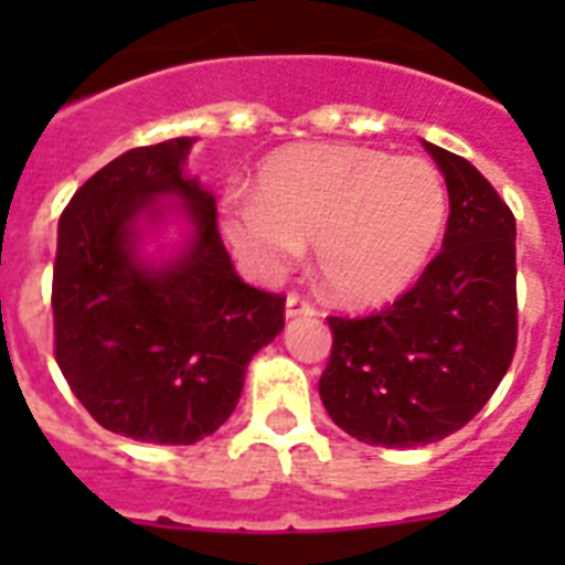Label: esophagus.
<instances>
[{"label": "esophagus", "instance_id": "1", "mask_svg": "<svg viewBox=\"0 0 565 565\" xmlns=\"http://www.w3.org/2000/svg\"><path fill=\"white\" fill-rule=\"evenodd\" d=\"M317 308H313V301L308 296H301V292H290L287 296V319H296V317H313Z\"/></svg>", "mask_w": 565, "mask_h": 565}]
</instances>
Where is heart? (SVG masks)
Returning a JSON list of instances; mask_svg holds the SVG:
<instances>
[{
  "instance_id": "1",
  "label": "heart",
  "mask_w": 565,
  "mask_h": 565,
  "mask_svg": "<svg viewBox=\"0 0 565 565\" xmlns=\"http://www.w3.org/2000/svg\"><path fill=\"white\" fill-rule=\"evenodd\" d=\"M446 213V188L428 161L290 146L260 167L252 202L222 207V225L257 275L287 273L313 243L322 287L345 305H375L425 269Z\"/></svg>"
}]
</instances>
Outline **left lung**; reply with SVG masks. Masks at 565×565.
I'll return each mask as SVG.
<instances>
[{"label":"left lung","instance_id":"obj_1","mask_svg":"<svg viewBox=\"0 0 565 565\" xmlns=\"http://www.w3.org/2000/svg\"><path fill=\"white\" fill-rule=\"evenodd\" d=\"M448 188L443 252L370 317H328V416L370 446L446 439L490 402L516 352V220L472 163L425 143Z\"/></svg>","mask_w":565,"mask_h":565}]
</instances>
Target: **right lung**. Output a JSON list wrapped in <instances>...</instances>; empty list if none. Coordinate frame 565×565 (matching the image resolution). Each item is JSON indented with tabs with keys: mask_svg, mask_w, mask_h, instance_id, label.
<instances>
[{
	"mask_svg": "<svg viewBox=\"0 0 565 565\" xmlns=\"http://www.w3.org/2000/svg\"><path fill=\"white\" fill-rule=\"evenodd\" d=\"M193 140L119 154L75 190L57 222L55 361L102 428L190 446L239 402L248 361L284 328V296L248 287L231 264L216 202L184 175ZM158 194L189 202V252L154 270L136 260V220Z\"/></svg>",
	"mask_w": 565,
	"mask_h": 565,
	"instance_id": "obj_1",
	"label": "right lung"
}]
</instances>
